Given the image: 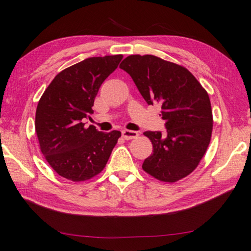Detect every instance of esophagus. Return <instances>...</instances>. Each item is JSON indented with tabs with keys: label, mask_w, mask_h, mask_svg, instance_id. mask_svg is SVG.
I'll return each instance as SVG.
<instances>
[{
	"label": "esophagus",
	"mask_w": 251,
	"mask_h": 251,
	"mask_svg": "<svg viewBox=\"0 0 251 251\" xmlns=\"http://www.w3.org/2000/svg\"><path fill=\"white\" fill-rule=\"evenodd\" d=\"M122 136L123 138L126 139V140H129V139H134L138 137V132L135 131V130H128V129H124L122 131Z\"/></svg>",
	"instance_id": "obj_1"
}]
</instances>
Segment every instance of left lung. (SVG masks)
Segmentation results:
<instances>
[{
  "label": "left lung",
  "instance_id": "left-lung-1",
  "mask_svg": "<svg viewBox=\"0 0 251 251\" xmlns=\"http://www.w3.org/2000/svg\"><path fill=\"white\" fill-rule=\"evenodd\" d=\"M149 105L159 103L166 131H146L151 155L142 169L168 183L189 175L202 159L212 134L207 91L185 67L154 55H129L120 64Z\"/></svg>",
  "mask_w": 251,
  "mask_h": 251
}]
</instances>
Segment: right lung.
Here are the masks:
<instances>
[{
	"label": "right lung",
	"instance_id": "obj_1",
	"mask_svg": "<svg viewBox=\"0 0 251 251\" xmlns=\"http://www.w3.org/2000/svg\"><path fill=\"white\" fill-rule=\"evenodd\" d=\"M123 55L89 57L57 74L43 92L36 112V131L44 158L58 175L87 180L104 169L121 131L103 132L85 119L102 82Z\"/></svg>",
	"mask_w": 251,
	"mask_h": 251
}]
</instances>
